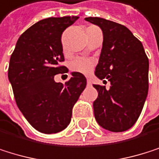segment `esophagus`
Segmentation results:
<instances>
[{
  "mask_svg": "<svg viewBox=\"0 0 159 159\" xmlns=\"http://www.w3.org/2000/svg\"><path fill=\"white\" fill-rule=\"evenodd\" d=\"M87 84H88V86H90V85H91V81L89 80V79H88V81H87Z\"/></svg>",
  "mask_w": 159,
  "mask_h": 159,
  "instance_id": "esophagus-1",
  "label": "esophagus"
}]
</instances>
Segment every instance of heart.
Returning a JSON list of instances; mask_svg holds the SVG:
<instances>
[{
    "label": "heart",
    "mask_w": 159,
    "mask_h": 159,
    "mask_svg": "<svg viewBox=\"0 0 159 159\" xmlns=\"http://www.w3.org/2000/svg\"><path fill=\"white\" fill-rule=\"evenodd\" d=\"M95 67V62L92 59L78 57L71 61L70 70L72 71H76L85 75H89Z\"/></svg>",
    "instance_id": "b5f03b06"
}]
</instances>
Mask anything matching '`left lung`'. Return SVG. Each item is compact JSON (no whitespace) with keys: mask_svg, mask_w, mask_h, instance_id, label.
Here are the masks:
<instances>
[{"mask_svg":"<svg viewBox=\"0 0 159 159\" xmlns=\"http://www.w3.org/2000/svg\"><path fill=\"white\" fill-rule=\"evenodd\" d=\"M85 20L103 31L95 75L111 85L109 89L93 85L98 91L93 102L95 119L108 131H126L138 120L148 94V57L142 43L124 25L97 17Z\"/></svg>","mask_w":159,"mask_h":159,"instance_id":"obj_1","label":"left lung"}]
</instances>
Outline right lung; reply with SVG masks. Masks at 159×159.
Masks as SVG:
<instances>
[{"label":"right lung","instance_id":"right-lung-1","mask_svg":"<svg viewBox=\"0 0 159 159\" xmlns=\"http://www.w3.org/2000/svg\"><path fill=\"white\" fill-rule=\"evenodd\" d=\"M79 17L48 18L28 28L11 54L8 79L17 106L31 125L44 134L64 130L70 122L72 107L87 86L86 77L71 72L65 84L54 75L68 72L64 61L62 33Z\"/></svg>","mask_w":159,"mask_h":159}]
</instances>
